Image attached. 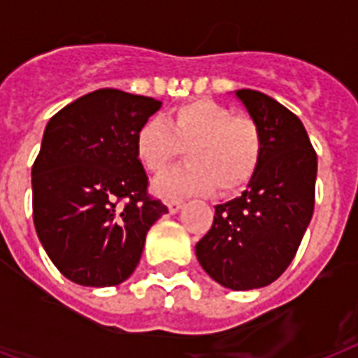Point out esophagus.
Segmentation results:
<instances>
[{
	"instance_id": "obj_1",
	"label": "esophagus",
	"mask_w": 358,
	"mask_h": 358,
	"mask_svg": "<svg viewBox=\"0 0 358 358\" xmlns=\"http://www.w3.org/2000/svg\"><path fill=\"white\" fill-rule=\"evenodd\" d=\"M182 204H184V201H182V199H167V208L171 213L178 212L180 208H182Z\"/></svg>"
}]
</instances>
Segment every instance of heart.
<instances>
[{"label":"heart","mask_w":358,"mask_h":358,"mask_svg":"<svg viewBox=\"0 0 358 358\" xmlns=\"http://www.w3.org/2000/svg\"><path fill=\"white\" fill-rule=\"evenodd\" d=\"M185 148L189 163L156 182L163 195L221 193L243 189L255 178L264 156V134L249 115H234L208 98L169 111L165 122L148 119L135 134V154L152 174L163 173Z\"/></svg>","instance_id":"b5f03b06"}]
</instances>
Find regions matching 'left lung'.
Segmentation results:
<instances>
[{"label": "left lung", "instance_id": "1", "mask_svg": "<svg viewBox=\"0 0 358 358\" xmlns=\"http://www.w3.org/2000/svg\"><path fill=\"white\" fill-rule=\"evenodd\" d=\"M236 96L260 124L264 156L241 196L215 206L195 252L215 282L243 292L271 284L294 260L314 213L317 156L282 103L250 89Z\"/></svg>", "mask_w": 358, "mask_h": 358}]
</instances>
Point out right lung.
I'll return each instance as SVG.
<instances>
[{"label": "right lung", "instance_id": "right-lung-1", "mask_svg": "<svg viewBox=\"0 0 358 358\" xmlns=\"http://www.w3.org/2000/svg\"><path fill=\"white\" fill-rule=\"evenodd\" d=\"M159 100L98 89L48 122L31 169L33 223L64 277L81 286H117L139 264L146 232L167 213L148 195L135 134Z\"/></svg>", "mask_w": 358, "mask_h": 358}]
</instances>
